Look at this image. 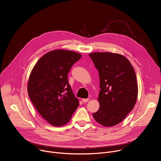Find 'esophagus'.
<instances>
[{
    "label": "esophagus",
    "mask_w": 161,
    "mask_h": 161,
    "mask_svg": "<svg viewBox=\"0 0 161 161\" xmlns=\"http://www.w3.org/2000/svg\"><path fill=\"white\" fill-rule=\"evenodd\" d=\"M89 101V99H82V101L83 102V103H86V102H88Z\"/></svg>",
    "instance_id": "esophagus-1"
}]
</instances>
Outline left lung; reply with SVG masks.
<instances>
[{
  "mask_svg": "<svg viewBox=\"0 0 161 161\" xmlns=\"http://www.w3.org/2000/svg\"><path fill=\"white\" fill-rule=\"evenodd\" d=\"M99 71V110L95 120L105 127L120 123L133 109L137 98V83L129 60L119 53L94 52L89 54Z\"/></svg>",
  "mask_w": 161,
  "mask_h": 161,
  "instance_id": "obj_1",
  "label": "left lung"
}]
</instances>
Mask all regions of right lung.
Here are the masks:
<instances>
[{"mask_svg":"<svg viewBox=\"0 0 161 161\" xmlns=\"http://www.w3.org/2000/svg\"><path fill=\"white\" fill-rule=\"evenodd\" d=\"M81 57V54L73 51L53 50L39 59L30 74L29 97L42 117L53 126L69 122L79 106L67 75Z\"/></svg>","mask_w":161,"mask_h":161,"instance_id":"add662e5","label":"right lung"}]
</instances>
